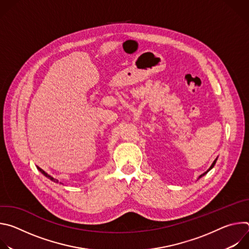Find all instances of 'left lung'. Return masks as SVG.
I'll return each instance as SVG.
<instances>
[{"mask_svg": "<svg viewBox=\"0 0 249 249\" xmlns=\"http://www.w3.org/2000/svg\"><path fill=\"white\" fill-rule=\"evenodd\" d=\"M216 161H217V159H216V160H214V162H213V163H212V165H211V166H210V168H209V169H208V170H207V171H205V172H204V173H203V174H201V175H200V176H199V178H201V177H202V176H204V175H205V174H206V173H208V171H209V170H210V169H212V168H213V167H214V165H215V164H216Z\"/></svg>", "mask_w": 249, "mask_h": 249, "instance_id": "left-lung-1", "label": "left lung"}]
</instances>
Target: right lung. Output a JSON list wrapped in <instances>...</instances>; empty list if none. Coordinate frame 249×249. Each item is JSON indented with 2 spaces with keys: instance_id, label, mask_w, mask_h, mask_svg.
Segmentation results:
<instances>
[{
  "instance_id": "obj_1",
  "label": "right lung",
  "mask_w": 249,
  "mask_h": 249,
  "mask_svg": "<svg viewBox=\"0 0 249 249\" xmlns=\"http://www.w3.org/2000/svg\"><path fill=\"white\" fill-rule=\"evenodd\" d=\"M37 168H38V170H39L41 173H43V174H44L46 177H48V178H49V179H51L52 181H54V182H56V183H58V182H59L57 179H55V178H54V177H52L51 175H49L48 173H46V172H45L43 169H41L40 167H38V166H37ZM60 183H61V182H60Z\"/></svg>"
}]
</instances>
